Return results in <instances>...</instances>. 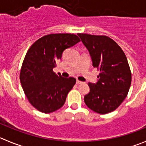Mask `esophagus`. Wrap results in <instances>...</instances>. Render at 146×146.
<instances>
[{"label":"esophagus","mask_w":146,"mask_h":146,"mask_svg":"<svg viewBox=\"0 0 146 146\" xmlns=\"http://www.w3.org/2000/svg\"><path fill=\"white\" fill-rule=\"evenodd\" d=\"M82 82L80 81V80H77V84H82Z\"/></svg>","instance_id":"obj_1"}]
</instances>
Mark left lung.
<instances>
[{"label": "left lung", "instance_id": "1", "mask_svg": "<svg viewBox=\"0 0 146 146\" xmlns=\"http://www.w3.org/2000/svg\"><path fill=\"white\" fill-rule=\"evenodd\" d=\"M77 35L88 49L93 66L100 71L98 82L88 83L90 90L84 96V102L98 113L112 112L125 99L131 84L127 57L120 46L107 36Z\"/></svg>", "mask_w": 146, "mask_h": 146}]
</instances>
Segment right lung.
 Wrapping results in <instances>:
<instances>
[{
    "label": "right lung",
    "instance_id": "obj_1",
    "mask_svg": "<svg viewBox=\"0 0 146 146\" xmlns=\"http://www.w3.org/2000/svg\"><path fill=\"white\" fill-rule=\"evenodd\" d=\"M72 34H51L36 41L28 50L20 71V81L28 100L44 113L62 108L66 95L76 83L53 71L66 48L80 42Z\"/></svg>",
    "mask_w": 146,
    "mask_h": 146
}]
</instances>
